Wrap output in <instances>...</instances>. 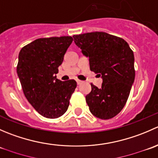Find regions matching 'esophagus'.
<instances>
[{
    "instance_id": "esophagus-1",
    "label": "esophagus",
    "mask_w": 158,
    "mask_h": 158,
    "mask_svg": "<svg viewBox=\"0 0 158 158\" xmlns=\"http://www.w3.org/2000/svg\"><path fill=\"white\" fill-rule=\"evenodd\" d=\"M76 82H77L78 85H80V84L82 83V81H80V80H77L76 81Z\"/></svg>"
}]
</instances>
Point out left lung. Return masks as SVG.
Returning a JSON list of instances; mask_svg holds the SVG:
<instances>
[{"label":"left lung","mask_w":158,"mask_h":158,"mask_svg":"<svg viewBox=\"0 0 158 158\" xmlns=\"http://www.w3.org/2000/svg\"><path fill=\"white\" fill-rule=\"evenodd\" d=\"M74 42L89 58L91 71L102 79L101 88L91 84L85 96L89 111L100 119L117 115L125 106L135 81V57L128 43L105 32L74 35Z\"/></svg>","instance_id":"left-lung-1"}]
</instances>
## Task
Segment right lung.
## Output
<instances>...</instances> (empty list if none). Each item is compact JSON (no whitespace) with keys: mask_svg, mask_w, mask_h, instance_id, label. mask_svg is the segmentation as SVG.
<instances>
[{"mask_svg":"<svg viewBox=\"0 0 158 158\" xmlns=\"http://www.w3.org/2000/svg\"><path fill=\"white\" fill-rule=\"evenodd\" d=\"M71 36L40 38L21 49L17 73L25 97L39 114L47 118L63 115L76 88L74 79L56 78L58 67L70 44Z\"/></svg>","mask_w":158,"mask_h":158,"instance_id":"right-lung-1","label":"right lung"}]
</instances>
